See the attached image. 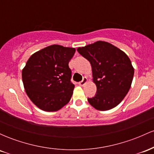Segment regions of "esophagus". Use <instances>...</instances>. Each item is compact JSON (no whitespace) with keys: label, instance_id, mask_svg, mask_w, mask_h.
Returning <instances> with one entry per match:
<instances>
[{"label":"esophagus","instance_id":"1","mask_svg":"<svg viewBox=\"0 0 154 154\" xmlns=\"http://www.w3.org/2000/svg\"><path fill=\"white\" fill-rule=\"evenodd\" d=\"M88 82V80L87 77H84L82 80L81 81V82H79V85H80V86H84L85 85L86 83H87Z\"/></svg>","mask_w":154,"mask_h":154}]
</instances>
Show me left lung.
Masks as SVG:
<instances>
[{
    "instance_id": "obj_1",
    "label": "left lung",
    "mask_w": 154,
    "mask_h": 154,
    "mask_svg": "<svg viewBox=\"0 0 154 154\" xmlns=\"http://www.w3.org/2000/svg\"><path fill=\"white\" fill-rule=\"evenodd\" d=\"M77 51L91 63L97 88L96 95L88 98L89 103L99 111L116 106L128 94L133 79L134 68L128 55L105 41L78 48Z\"/></svg>"
}]
</instances>
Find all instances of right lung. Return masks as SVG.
<instances>
[{"label":"right lung","instance_id":"add662e5","mask_svg":"<svg viewBox=\"0 0 154 154\" xmlns=\"http://www.w3.org/2000/svg\"><path fill=\"white\" fill-rule=\"evenodd\" d=\"M74 48L52 45L37 51L23 68L22 82L31 101L45 111H56L69 102L75 85L69 62Z\"/></svg>","mask_w":154,"mask_h":154}]
</instances>
